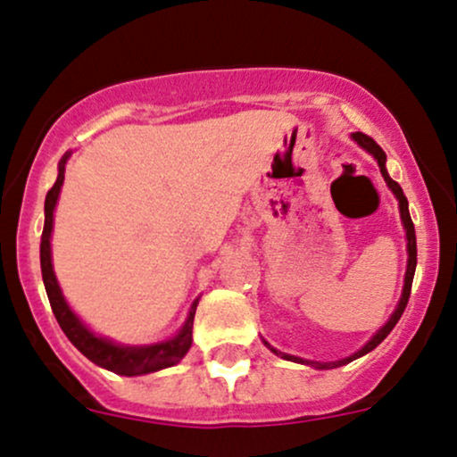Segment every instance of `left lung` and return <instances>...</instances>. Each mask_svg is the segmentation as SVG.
Wrapping results in <instances>:
<instances>
[{"label":"left lung","instance_id":"8db88e82","mask_svg":"<svg viewBox=\"0 0 457 457\" xmlns=\"http://www.w3.org/2000/svg\"><path fill=\"white\" fill-rule=\"evenodd\" d=\"M353 138H355V141H357L359 145H361V147L366 149V152H370V154L374 155V158H377V162H378V166H380V173H383L385 181H387V186L391 187V192H394L395 198H398V203H400V218H402V224H404V228H406V241H409V244H406V250H409V265H406L404 291H402L400 303H398V308H395V312L391 314V319L387 320V323H385L383 327H380V329L377 331V334L372 336V340H370L368 345L361 348V351L353 353L351 357H346V359H340V361H331V363L308 361V359L295 357V355H287V353H280V351H276V348L270 346V345H267V342H265V345L271 348V353H276L278 357H282V359H288V361L305 363V366H314V368H319V370L340 368V366H345V363L353 361V359H357V357H363V355H366V353L374 351V348H377V346L380 345V342H383L385 337H387V336L391 334V329H394L395 323H398V320H400V316L404 314V308H406V303H409V297H411V287H412V278H415V267H417V239H415V227H412V220H411V213H409V201H406L404 192H402V187H400L398 181H394V179H391L389 173H387V166H385V162H387V155H385L383 149H380V145H377V141H374V138H370L368 134H363V132H353Z\"/></svg>","mask_w":457,"mask_h":457}]
</instances>
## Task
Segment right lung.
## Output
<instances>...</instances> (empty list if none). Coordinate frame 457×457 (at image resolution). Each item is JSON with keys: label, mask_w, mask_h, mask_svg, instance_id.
<instances>
[{"label": "right lung", "mask_w": 457, "mask_h": 457, "mask_svg": "<svg viewBox=\"0 0 457 457\" xmlns=\"http://www.w3.org/2000/svg\"><path fill=\"white\" fill-rule=\"evenodd\" d=\"M70 154L63 155L59 160V173L57 181L53 184L51 190L46 192L45 201V230H42V241H40V267H42V280H45V288L48 295V302H51L53 314H55L59 327L63 329V334L68 336V340L83 353L89 361H94L96 366L111 370V372L121 374V377H141V374L158 372L162 368H170L175 363H179L181 359L192 346V323H195V312L198 299L192 303L190 314H187L186 325L181 327L179 334L173 340L160 342V345H149V346H121L115 342L106 340V337L96 336L94 331H89L87 327L79 320V316L70 310V305L63 299L62 288H59L55 271H53L51 262V230H53V212H55L59 190L63 184V173H66V162Z\"/></svg>", "instance_id": "obj_1"}]
</instances>
